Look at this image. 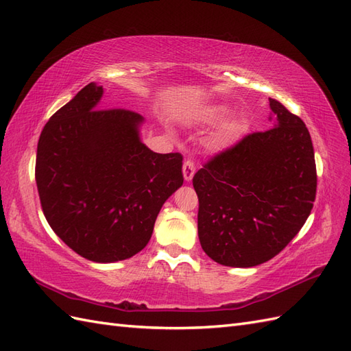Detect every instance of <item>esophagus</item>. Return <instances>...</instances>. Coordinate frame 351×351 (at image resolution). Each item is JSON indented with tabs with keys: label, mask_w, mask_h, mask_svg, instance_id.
I'll list each match as a JSON object with an SVG mask.
<instances>
[{
	"label": "esophagus",
	"mask_w": 351,
	"mask_h": 351,
	"mask_svg": "<svg viewBox=\"0 0 351 351\" xmlns=\"http://www.w3.org/2000/svg\"><path fill=\"white\" fill-rule=\"evenodd\" d=\"M194 172H195L194 161L193 160H185L184 166H182V173H184L185 181H191L193 176H194Z\"/></svg>",
	"instance_id": "34e87169"
}]
</instances>
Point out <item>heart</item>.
<instances>
[{"label":"heart","mask_w":351,"mask_h":351,"mask_svg":"<svg viewBox=\"0 0 351 351\" xmlns=\"http://www.w3.org/2000/svg\"><path fill=\"white\" fill-rule=\"evenodd\" d=\"M237 132H239V124H236V123H231V124L226 125V129L222 130V133H221V138H222L223 141H230V139H232V138L236 136Z\"/></svg>","instance_id":"1"}]
</instances>
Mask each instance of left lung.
<instances>
[{
  "label": "left lung",
  "mask_w": 351,
  "mask_h": 351,
  "mask_svg": "<svg viewBox=\"0 0 351 351\" xmlns=\"http://www.w3.org/2000/svg\"><path fill=\"white\" fill-rule=\"evenodd\" d=\"M276 128L254 132L210 157L193 178L199 239L215 263L255 267L289 245L316 200L310 132L276 99Z\"/></svg>",
  "instance_id": "8db88e82"
}]
</instances>
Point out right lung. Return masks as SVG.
<instances>
[{
  "label": "right lung",
  "mask_w": 351,
  "mask_h": 351,
  "mask_svg": "<svg viewBox=\"0 0 351 351\" xmlns=\"http://www.w3.org/2000/svg\"><path fill=\"white\" fill-rule=\"evenodd\" d=\"M102 93L90 83L50 117L35 181L58 237L90 261L115 263L148 245L161 206L184 182L182 156L143 145L138 112L96 110Z\"/></svg>",
  "instance_id": "1"
}]
</instances>
